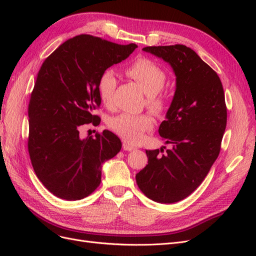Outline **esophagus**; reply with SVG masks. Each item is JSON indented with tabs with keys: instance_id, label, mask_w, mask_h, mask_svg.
<instances>
[{
	"instance_id": "34e87169",
	"label": "esophagus",
	"mask_w": 256,
	"mask_h": 256,
	"mask_svg": "<svg viewBox=\"0 0 256 256\" xmlns=\"http://www.w3.org/2000/svg\"><path fill=\"white\" fill-rule=\"evenodd\" d=\"M122 148H124V150H128V152H130V150H134L136 147L134 146V145H130L129 143H127V142H125L124 141L122 142Z\"/></svg>"
}]
</instances>
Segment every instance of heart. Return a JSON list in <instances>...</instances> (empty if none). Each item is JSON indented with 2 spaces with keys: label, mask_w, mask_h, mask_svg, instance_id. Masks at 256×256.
Returning <instances> with one entry per match:
<instances>
[{
  "label": "heart",
  "mask_w": 256,
  "mask_h": 256,
  "mask_svg": "<svg viewBox=\"0 0 256 256\" xmlns=\"http://www.w3.org/2000/svg\"><path fill=\"white\" fill-rule=\"evenodd\" d=\"M126 74L143 88L147 95V104L154 112H162L164 109V98L160 90L164 88L166 74L164 69L146 58H140L130 64ZM118 79L112 70H106L98 81V92L102 102L108 108L114 106V94ZM109 127L114 134L124 141L138 144L143 141L145 132L154 127V120L150 114L122 113L109 122Z\"/></svg>",
  "instance_id": "heart-1"
}]
</instances>
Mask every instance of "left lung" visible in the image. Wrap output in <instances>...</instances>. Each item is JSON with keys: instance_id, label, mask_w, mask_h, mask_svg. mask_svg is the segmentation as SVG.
<instances>
[{"instance_id": "obj_1", "label": "left lung", "mask_w": 256, "mask_h": 256, "mask_svg": "<svg viewBox=\"0 0 256 256\" xmlns=\"http://www.w3.org/2000/svg\"><path fill=\"white\" fill-rule=\"evenodd\" d=\"M143 50L168 62L176 76L174 98L158 130L173 147L146 150L148 164L136 180L147 198L171 204L189 196L218 158L228 120L226 98L219 76L187 46Z\"/></svg>"}]
</instances>
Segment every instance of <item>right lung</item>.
I'll list each match as a JSON object with an SVG mask.
<instances>
[{"mask_svg": "<svg viewBox=\"0 0 256 256\" xmlns=\"http://www.w3.org/2000/svg\"><path fill=\"white\" fill-rule=\"evenodd\" d=\"M136 44H118L82 34L62 44L44 60L28 104V150L34 172L54 196L76 200L102 182V164L122 148L109 130L80 138L84 124L98 126V81L126 60Z\"/></svg>", "mask_w": 256, "mask_h": 256, "instance_id": "add662e5", "label": "right lung"}]
</instances>
